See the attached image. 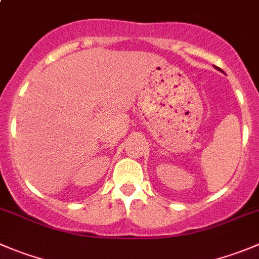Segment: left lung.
Listing matches in <instances>:
<instances>
[{"mask_svg":"<svg viewBox=\"0 0 259 259\" xmlns=\"http://www.w3.org/2000/svg\"><path fill=\"white\" fill-rule=\"evenodd\" d=\"M216 70H220V68H219V67H216ZM221 71V70H220Z\"/></svg>","mask_w":259,"mask_h":259,"instance_id":"left-lung-1","label":"left lung"}]
</instances>
